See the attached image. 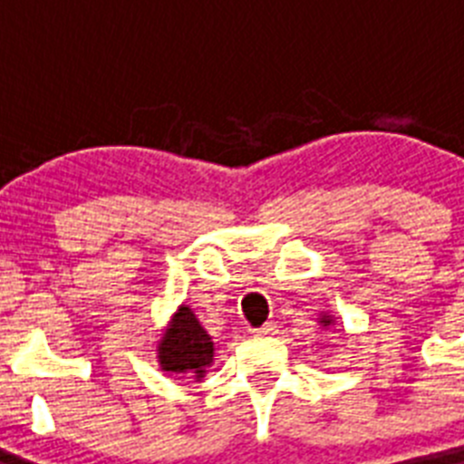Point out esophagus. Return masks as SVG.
<instances>
[{"instance_id":"obj_1","label":"esophagus","mask_w":464,"mask_h":464,"mask_svg":"<svg viewBox=\"0 0 464 464\" xmlns=\"http://www.w3.org/2000/svg\"><path fill=\"white\" fill-rule=\"evenodd\" d=\"M276 332V323H265V325L256 330V337H274Z\"/></svg>"}]
</instances>
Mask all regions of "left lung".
<instances>
[{"mask_svg":"<svg viewBox=\"0 0 464 464\" xmlns=\"http://www.w3.org/2000/svg\"><path fill=\"white\" fill-rule=\"evenodd\" d=\"M334 323L337 321H334V315H330V314H321V318H318V325L325 327V330L327 327H334Z\"/></svg>","mask_w":464,"mask_h":464,"instance_id":"8db88e82","label":"left lung"}]
</instances>
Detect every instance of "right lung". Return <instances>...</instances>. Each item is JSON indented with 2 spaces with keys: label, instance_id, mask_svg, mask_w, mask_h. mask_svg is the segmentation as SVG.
Listing matches in <instances>:
<instances>
[{
  "label": "right lung",
  "instance_id": "right-lung-1",
  "mask_svg": "<svg viewBox=\"0 0 464 464\" xmlns=\"http://www.w3.org/2000/svg\"><path fill=\"white\" fill-rule=\"evenodd\" d=\"M211 334L197 321V315L188 304H181L167 323L165 332L155 343V358L165 374H188L202 381L213 364Z\"/></svg>",
  "mask_w": 464,
  "mask_h": 464
}]
</instances>
